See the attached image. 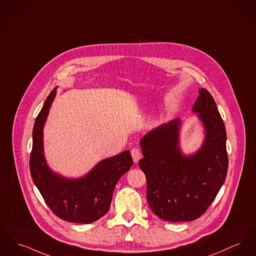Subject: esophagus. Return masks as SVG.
<instances>
[{"label":"esophagus","instance_id":"1","mask_svg":"<svg viewBox=\"0 0 256 256\" xmlns=\"http://www.w3.org/2000/svg\"><path fill=\"white\" fill-rule=\"evenodd\" d=\"M132 156L134 162H138L139 160H140L141 156H142V154H141V152H140L139 149L134 148V149L132 150Z\"/></svg>","mask_w":256,"mask_h":256}]
</instances>
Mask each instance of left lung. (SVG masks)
<instances>
[{
    "mask_svg": "<svg viewBox=\"0 0 256 256\" xmlns=\"http://www.w3.org/2000/svg\"><path fill=\"white\" fill-rule=\"evenodd\" d=\"M192 111L202 120L205 140L190 156L179 147L180 119L152 130L141 141L139 167L147 180V201L166 222H192L200 218L218 194L228 169L224 122L214 98L199 90Z\"/></svg>",
    "mask_w": 256,
    "mask_h": 256,
    "instance_id": "8db88e82",
    "label": "left lung"
}]
</instances>
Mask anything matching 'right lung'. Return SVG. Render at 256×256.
Here are the masks:
<instances>
[{
    "label": "right lung",
    "mask_w": 256,
    "mask_h": 256,
    "mask_svg": "<svg viewBox=\"0 0 256 256\" xmlns=\"http://www.w3.org/2000/svg\"><path fill=\"white\" fill-rule=\"evenodd\" d=\"M56 96V88L46 98L36 118L30 156V175L47 206L62 220L90 224L104 216L110 208L115 186L134 164L130 152L106 158L80 179H66L52 172L46 164L42 130Z\"/></svg>",
    "instance_id": "1"
}]
</instances>
